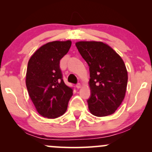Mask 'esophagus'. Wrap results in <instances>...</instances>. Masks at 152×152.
I'll return each instance as SVG.
<instances>
[{
	"mask_svg": "<svg viewBox=\"0 0 152 152\" xmlns=\"http://www.w3.org/2000/svg\"><path fill=\"white\" fill-rule=\"evenodd\" d=\"M76 88H81V84H80V83H77V84H76Z\"/></svg>",
	"mask_w": 152,
	"mask_h": 152,
	"instance_id": "1",
	"label": "esophagus"
}]
</instances>
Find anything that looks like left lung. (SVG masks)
<instances>
[{"instance_id":"1","label":"left lung","mask_w":152,"mask_h":152,"mask_svg":"<svg viewBox=\"0 0 152 152\" xmlns=\"http://www.w3.org/2000/svg\"><path fill=\"white\" fill-rule=\"evenodd\" d=\"M76 46L89 66V111L99 117L114 114L126 91L128 74L123 60L102 42L79 41Z\"/></svg>"}]
</instances>
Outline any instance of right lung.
Here are the masks:
<instances>
[{
  "mask_svg": "<svg viewBox=\"0 0 152 152\" xmlns=\"http://www.w3.org/2000/svg\"><path fill=\"white\" fill-rule=\"evenodd\" d=\"M71 41H53L40 47L28 63L26 83L39 114L56 118L66 112L73 88L63 80L60 60L70 49Z\"/></svg>",
  "mask_w": 152,
  "mask_h": 152,
  "instance_id": "obj_1",
  "label": "right lung"
}]
</instances>
